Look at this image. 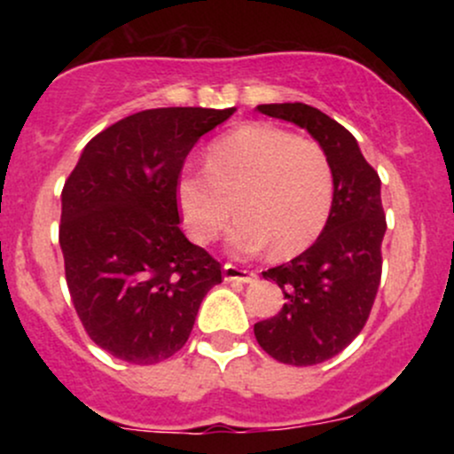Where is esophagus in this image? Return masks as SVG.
Listing matches in <instances>:
<instances>
[{"instance_id":"obj_1","label":"esophagus","mask_w":454,"mask_h":454,"mask_svg":"<svg viewBox=\"0 0 454 454\" xmlns=\"http://www.w3.org/2000/svg\"><path fill=\"white\" fill-rule=\"evenodd\" d=\"M254 278H256V273H254V270L241 269V267H237V264H231V262L223 264V279H226V281L249 284V281H254Z\"/></svg>"}]
</instances>
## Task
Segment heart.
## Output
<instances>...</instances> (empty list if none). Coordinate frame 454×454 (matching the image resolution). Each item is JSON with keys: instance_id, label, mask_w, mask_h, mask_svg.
I'll return each instance as SVG.
<instances>
[{"instance_id": "b5f03b06", "label": "heart", "mask_w": 454, "mask_h": 454, "mask_svg": "<svg viewBox=\"0 0 454 454\" xmlns=\"http://www.w3.org/2000/svg\"><path fill=\"white\" fill-rule=\"evenodd\" d=\"M333 168L326 151L273 123L245 126L213 140L207 168L185 166L175 194L187 232L209 243L232 217L228 243L241 254L270 245L290 258L316 243L333 209Z\"/></svg>"}]
</instances>
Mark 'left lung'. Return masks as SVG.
<instances>
[{
    "label": "left lung",
    "mask_w": 454,
    "mask_h": 454,
    "mask_svg": "<svg viewBox=\"0 0 454 454\" xmlns=\"http://www.w3.org/2000/svg\"><path fill=\"white\" fill-rule=\"evenodd\" d=\"M258 111L305 128L326 151L333 168V209L320 237L290 262L262 270L284 290L278 316L254 325L275 361L307 367L325 363L363 331L382 278L387 215L380 176L356 138L335 119L303 102L260 104Z\"/></svg>",
    "instance_id": "obj_1"
}]
</instances>
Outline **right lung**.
Returning a JSON list of instances; mask_svg holds the SVG:
<instances>
[{
    "label": "right lung",
    "instance_id": "add662e5",
    "mask_svg": "<svg viewBox=\"0 0 454 454\" xmlns=\"http://www.w3.org/2000/svg\"><path fill=\"white\" fill-rule=\"evenodd\" d=\"M234 108H151L93 137L61 192L59 245L87 335L114 358L153 364L185 346L222 264L179 228L176 176Z\"/></svg>",
    "mask_w": 454,
    "mask_h": 454
}]
</instances>
